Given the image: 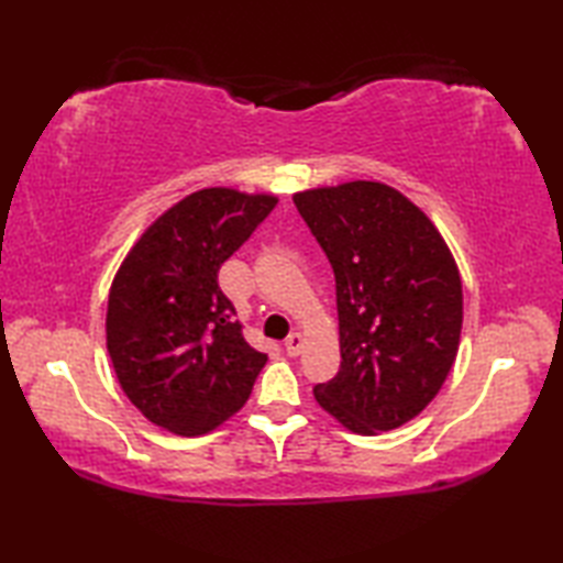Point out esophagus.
Returning a JSON list of instances; mask_svg holds the SVG:
<instances>
[{"mask_svg": "<svg viewBox=\"0 0 563 563\" xmlns=\"http://www.w3.org/2000/svg\"><path fill=\"white\" fill-rule=\"evenodd\" d=\"M302 333H290V336L288 339H285V353H288L290 357H297V355H300L302 353Z\"/></svg>", "mask_w": 563, "mask_h": 563, "instance_id": "1", "label": "esophagus"}]
</instances>
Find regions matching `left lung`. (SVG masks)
<instances>
[{"mask_svg": "<svg viewBox=\"0 0 563 563\" xmlns=\"http://www.w3.org/2000/svg\"><path fill=\"white\" fill-rule=\"evenodd\" d=\"M292 200L336 278L341 367L314 399L357 435L399 428L433 401L457 355V263L391 186L351 181Z\"/></svg>", "mask_w": 563, "mask_h": 563, "instance_id": "left-lung-1", "label": "left lung"}]
</instances>
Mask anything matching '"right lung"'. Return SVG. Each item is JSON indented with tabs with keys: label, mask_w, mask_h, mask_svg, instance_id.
I'll list each match as a JSON object with an SVG mask.
<instances>
[{
	"label": "right lung",
	"mask_w": 563,
	"mask_h": 563,
	"mask_svg": "<svg viewBox=\"0 0 563 563\" xmlns=\"http://www.w3.org/2000/svg\"><path fill=\"white\" fill-rule=\"evenodd\" d=\"M275 202L196 190L154 220L118 268L106 345L125 397L152 423L202 435L246 404L268 355L244 341L218 273Z\"/></svg>",
	"instance_id": "add662e5"
}]
</instances>
